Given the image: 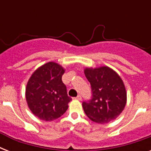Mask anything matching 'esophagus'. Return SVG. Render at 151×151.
I'll return each instance as SVG.
<instances>
[{
    "mask_svg": "<svg viewBox=\"0 0 151 151\" xmlns=\"http://www.w3.org/2000/svg\"><path fill=\"white\" fill-rule=\"evenodd\" d=\"M74 99H77V100H81V96L80 95H78V96L74 98Z\"/></svg>",
    "mask_w": 151,
    "mask_h": 151,
    "instance_id": "1",
    "label": "esophagus"
}]
</instances>
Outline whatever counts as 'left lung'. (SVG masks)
Segmentation results:
<instances>
[{
    "label": "left lung",
    "mask_w": 151,
    "mask_h": 151,
    "mask_svg": "<svg viewBox=\"0 0 151 151\" xmlns=\"http://www.w3.org/2000/svg\"><path fill=\"white\" fill-rule=\"evenodd\" d=\"M84 73L92 92V99L82 103L88 117L99 124L116 119L127 103L126 89L119 74L106 66L86 67Z\"/></svg>",
    "instance_id": "8db88e82"
}]
</instances>
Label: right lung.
<instances>
[{
  "instance_id": "1",
  "label": "right lung",
  "mask_w": 151,
  "mask_h": 151,
  "mask_svg": "<svg viewBox=\"0 0 151 151\" xmlns=\"http://www.w3.org/2000/svg\"><path fill=\"white\" fill-rule=\"evenodd\" d=\"M65 69L55 62H48L37 69L26 88L27 105L39 119L51 122L61 117L72 100L62 81Z\"/></svg>"
}]
</instances>
